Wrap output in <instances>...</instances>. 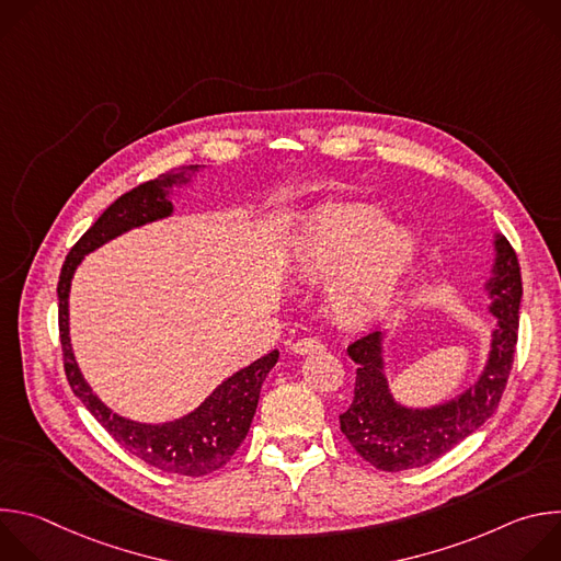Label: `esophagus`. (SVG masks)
<instances>
[{"instance_id": "esophagus-1", "label": "esophagus", "mask_w": 561, "mask_h": 561, "mask_svg": "<svg viewBox=\"0 0 561 561\" xmlns=\"http://www.w3.org/2000/svg\"><path fill=\"white\" fill-rule=\"evenodd\" d=\"M322 348H324V344L319 342V340H314V337L297 340V342L290 346V351H293L295 355H308V353H317V351H322Z\"/></svg>"}]
</instances>
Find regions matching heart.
<instances>
[{"label":"heart","instance_id":"heart-1","mask_svg":"<svg viewBox=\"0 0 561 561\" xmlns=\"http://www.w3.org/2000/svg\"><path fill=\"white\" fill-rule=\"evenodd\" d=\"M420 242L368 204L327 202L310 208L290 237V268L329 282V301L346 324H366L394 301Z\"/></svg>","mask_w":561,"mask_h":561}]
</instances>
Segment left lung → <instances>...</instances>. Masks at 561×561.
Instances as JSON below:
<instances>
[{"mask_svg": "<svg viewBox=\"0 0 561 561\" xmlns=\"http://www.w3.org/2000/svg\"><path fill=\"white\" fill-rule=\"evenodd\" d=\"M493 249L495 260L484 290L497 327L491 333L486 364L472 386L433 407H407L394 399L388 386L386 333H370L348 346V355L357 364V379L353 404L340 415V426L351 446L375 468L399 472L426 466L495 413L515 357L522 275L504 234L495 232Z\"/></svg>", "mask_w": 561, "mask_h": 561, "instance_id": "1", "label": "left lung"}]
</instances>
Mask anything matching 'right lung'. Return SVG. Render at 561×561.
<instances>
[{
	"label": "right lung",
	"instance_id": "right-lung-1",
	"mask_svg": "<svg viewBox=\"0 0 561 561\" xmlns=\"http://www.w3.org/2000/svg\"><path fill=\"white\" fill-rule=\"evenodd\" d=\"M197 171L199 167H182L178 171L159 175L157 180H150L115 199L102 213V217L84 232V237L72 247L61 266L57 284L59 340L66 377L72 392L82 399V404L93 413V417L128 453H133L152 468L186 477H199L221 468L234 455L239 444L244 442L257 411L262 383L266 381L271 368L277 364L279 351H273L262 359L253 362L251 366L226 377L195 411L186 413L180 420L164 424L135 422L108 409L93 392L82 370H79L70 344L68 297L72 275L89 253L98 251L100 247L111 242V239L133 228L171 217L173 188L186 186L191 182V175Z\"/></svg>",
	"mask_w": 561,
	"mask_h": 561
}]
</instances>
